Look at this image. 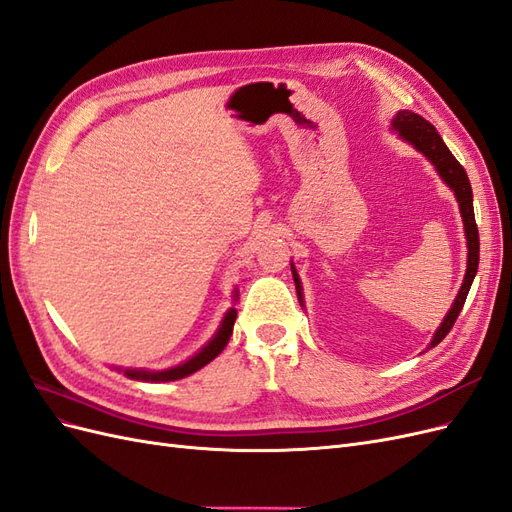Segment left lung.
Masks as SVG:
<instances>
[{"label": "left lung", "mask_w": 512, "mask_h": 512, "mask_svg": "<svg viewBox=\"0 0 512 512\" xmlns=\"http://www.w3.org/2000/svg\"><path fill=\"white\" fill-rule=\"evenodd\" d=\"M391 126L399 132V136L408 141L416 151H421L423 156L436 166L438 175L442 177V181L451 188L457 196V203H459V211H461V220H463V228H466V239H468V269H466V277H463V284L457 292V299L453 303V307L448 309V314L444 316L442 324L438 327V331L433 333V339L429 348L438 346L442 339L448 335V331L453 329V324L461 312L463 303H466V297L470 292V286L474 282V275L478 271V250H480V243H478V228H476V220H474V205H472V185L470 179L466 175V168H463L448 147L444 145V141L440 138V134L436 132V128L431 126L427 119H423L421 115H416L412 111H399L393 117ZM292 269V277H294V286H297V294H299V301L303 299V292H301V280L297 275V269L294 265H290Z\"/></svg>", "instance_id": "8db88e82"}]
</instances>
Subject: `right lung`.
I'll list each match as a JSON object with an SVG mask.
<instances>
[{
    "label": "right lung",
    "instance_id": "add662e5",
    "mask_svg": "<svg viewBox=\"0 0 512 512\" xmlns=\"http://www.w3.org/2000/svg\"><path fill=\"white\" fill-rule=\"evenodd\" d=\"M235 301H237V292H235ZM235 320H237V309L232 307V309H228V312H226V316H224V320L220 324V329H218V333L213 335L211 342L205 348H200L192 356V359L183 361L181 365H175V367L164 369V371L126 369V371H123V374H126L128 378H132V380H145V382H170V380H181L185 376H190V374H194V371L203 369L207 363H211L215 356H218L226 348L228 339L232 335V327H235Z\"/></svg>",
    "mask_w": 512,
    "mask_h": 512
}]
</instances>
